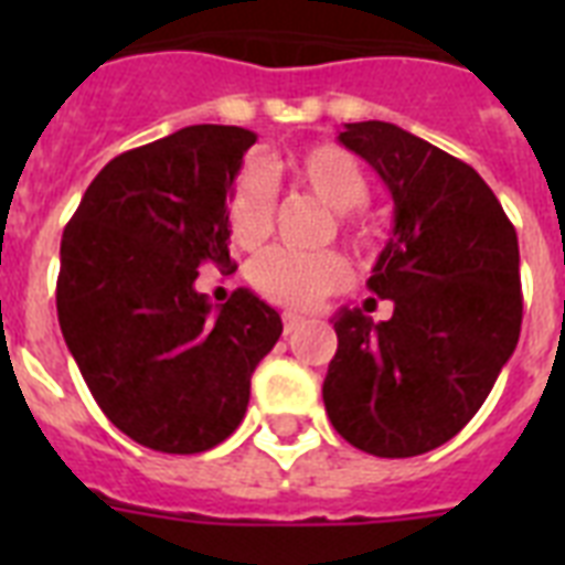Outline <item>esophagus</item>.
Returning a JSON list of instances; mask_svg holds the SVG:
<instances>
[{"label":"esophagus","mask_w":565,"mask_h":565,"mask_svg":"<svg viewBox=\"0 0 565 565\" xmlns=\"http://www.w3.org/2000/svg\"><path fill=\"white\" fill-rule=\"evenodd\" d=\"M305 322H308V317H305V313H299V310H287V313H284V334L299 331Z\"/></svg>","instance_id":"34e87169"}]
</instances>
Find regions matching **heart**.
Wrapping results in <instances>:
<instances>
[{"mask_svg": "<svg viewBox=\"0 0 565 565\" xmlns=\"http://www.w3.org/2000/svg\"><path fill=\"white\" fill-rule=\"evenodd\" d=\"M287 172L299 188L317 195L334 211V228L354 248L372 239L370 222L363 220V204L370 202V179L363 163L349 149L337 143L310 146L287 158ZM275 220L273 181L260 167H246L228 190L225 222L231 239L243 248H257L269 237ZM248 281L264 299L284 308H313L331 292L349 284V264L331 248L296 252V248H269L248 269Z\"/></svg>", "mask_w": 565, "mask_h": 565, "instance_id": "b5f03b06", "label": "heart"}]
</instances>
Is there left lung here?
<instances>
[{"label": "left lung", "instance_id": "8db88e82", "mask_svg": "<svg viewBox=\"0 0 565 565\" xmlns=\"http://www.w3.org/2000/svg\"><path fill=\"white\" fill-rule=\"evenodd\" d=\"M340 143L393 195V237L366 281L393 317L372 322L375 299L337 310L328 419L366 455H425L472 419L516 349V228L469 163L393 122H349Z\"/></svg>", "mask_w": 565, "mask_h": 565}]
</instances>
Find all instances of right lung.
<instances>
[{
  "instance_id": "1",
  "label": "right lung",
  "mask_w": 565,
  "mask_h": 565,
  "mask_svg": "<svg viewBox=\"0 0 565 565\" xmlns=\"http://www.w3.org/2000/svg\"><path fill=\"white\" fill-rule=\"evenodd\" d=\"M257 135L188 126L117 154L61 237L57 322L102 413L163 455H199L246 416L281 317L234 290L216 313L199 266L234 269L225 199Z\"/></svg>"
}]
</instances>
